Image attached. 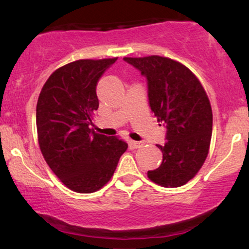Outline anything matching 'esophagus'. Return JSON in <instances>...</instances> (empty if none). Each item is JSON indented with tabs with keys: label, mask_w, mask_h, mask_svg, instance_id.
<instances>
[{
	"label": "esophagus",
	"mask_w": 249,
	"mask_h": 249,
	"mask_svg": "<svg viewBox=\"0 0 249 249\" xmlns=\"http://www.w3.org/2000/svg\"><path fill=\"white\" fill-rule=\"evenodd\" d=\"M131 144H132V147H133V148L138 149V148L143 147L144 142L143 141H131Z\"/></svg>",
	"instance_id": "1"
}]
</instances>
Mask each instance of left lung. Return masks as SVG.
<instances>
[{
	"mask_svg": "<svg viewBox=\"0 0 249 249\" xmlns=\"http://www.w3.org/2000/svg\"><path fill=\"white\" fill-rule=\"evenodd\" d=\"M147 79L148 100L157 121L166 128L160 166L148 178L166 188L191 180L203 166L210 149L213 114L210 100L196 76L172 59L151 55L124 58Z\"/></svg>",
	"mask_w": 249,
	"mask_h": 249,
	"instance_id": "1",
	"label": "left lung"
}]
</instances>
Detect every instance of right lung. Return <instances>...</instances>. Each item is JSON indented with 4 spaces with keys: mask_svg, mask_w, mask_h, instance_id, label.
Wrapping results in <instances>:
<instances>
[{
    "mask_svg": "<svg viewBox=\"0 0 249 249\" xmlns=\"http://www.w3.org/2000/svg\"><path fill=\"white\" fill-rule=\"evenodd\" d=\"M116 60L71 62L53 72L39 93V148L53 173L75 192L91 194L104 187L127 149L126 142L91 128L99 107L98 82Z\"/></svg>",
    "mask_w": 249,
    "mask_h": 249,
    "instance_id": "1",
    "label": "right lung"
}]
</instances>
